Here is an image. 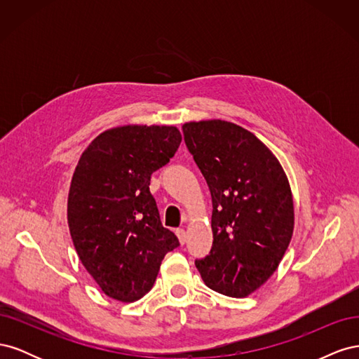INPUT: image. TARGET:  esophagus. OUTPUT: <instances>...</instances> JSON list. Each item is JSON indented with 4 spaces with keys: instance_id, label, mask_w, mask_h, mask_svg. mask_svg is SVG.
<instances>
[{
    "instance_id": "34e87169",
    "label": "esophagus",
    "mask_w": 359,
    "mask_h": 359,
    "mask_svg": "<svg viewBox=\"0 0 359 359\" xmlns=\"http://www.w3.org/2000/svg\"><path fill=\"white\" fill-rule=\"evenodd\" d=\"M177 236H178V240H180L181 244H186V241H187V233H186V231L182 229V227H180V229H177Z\"/></svg>"
}]
</instances>
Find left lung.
<instances>
[{"mask_svg": "<svg viewBox=\"0 0 359 359\" xmlns=\"http://www.w3.org/2000/svg\"><path fill=\"white\" fill-rule=\"evenodd\" d=\"M182 133L212 198V247L194 264L210 289L244 298L274 274L290 243L286 173L265 144L233 123H186Z\"/></svg>", "mask_w": 359, "mask_h": 359, "instance_id": "obj_1", "label": "left lung"}]
</instances>
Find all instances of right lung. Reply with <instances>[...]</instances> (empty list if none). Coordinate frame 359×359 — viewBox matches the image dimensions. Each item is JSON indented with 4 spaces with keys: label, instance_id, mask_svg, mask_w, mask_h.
I'll use <instances>...</instances> for the list:
<instances>
[{
    "label": "right lung",
    "instance_id": "obj_1",
    "mask_svg": "<svg viewBox=\"0 0 359 359\" xmlns=\"http://www.w3.org/2000/svg\"><path fill=\"white\" fill-rule=\"evenodd\" d=\"M180 144L173 126H123L97 136L79 158L69 191V229L82 265L107 297L142 298L163 257L180 245L163 227L149 191L153 172Z\"/></svg>",
    "mask_w": 359,
    "mask_h": 359
}]
</instances>
